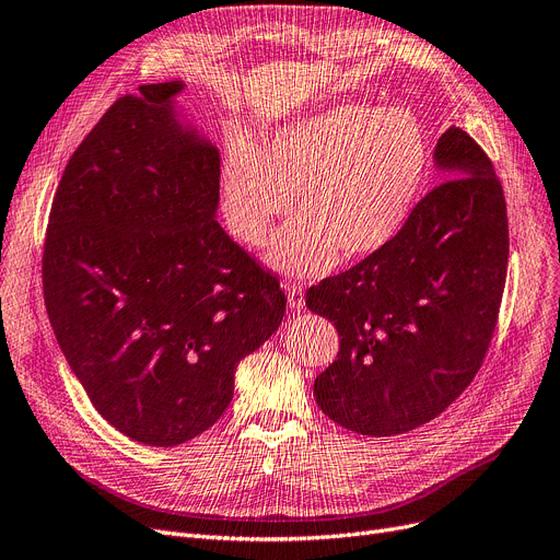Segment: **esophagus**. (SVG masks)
Returning <instances> with one entry per match:
<instances>
[{"mask_svg": "<svg viewBox=\"0 0 560 560\" xmlns=\"http://www.w3.org/2000/svg\"><path fill=\"white\" fill-rule=\"evenodd\" d=\"M285 293H288V304H290V308H293V311L304 308V288H302L300 283H288Z\"/></svg>", "mask_w": 560, "mask_h": 560, "instance_id": "esophagus-1", "label": "esophagus"}]
</instances>
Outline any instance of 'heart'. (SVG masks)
I'll return each instance as SVG.
<instances>
[{
  "instance_id": "b5f03b06",
  "label": "heart",
  "mask_w": 560,
  "mask_h": 560,
  "mask_svg": "<svg viewBox=\"0 0 560 560\" xmlns=\"http://www.w3.org/2000/svg\"><path fill=\"white\" fill-rule=\"evenodd\" d=\"M428 166L421 120L400 107L340 101L279 126L258 151L233 141L222 164L226 222L260 247L277 217L300 214L272 240L281 272L315 275L373 256L405 226Z\"/></svg>"
}]
</instances>
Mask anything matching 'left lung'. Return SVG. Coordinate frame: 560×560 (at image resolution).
Masks as SVG:
<instances>
[{
    "instance_id": "obj_1",
    "label": "left lung",
    "mask_w": 560,
    "mask_h": 560,
    "mask_svg": "<svg viewBox=\"0 0 560 560\" xmlns=\"http://www.w3.org/2000/svg\"><path fill=\"white\" fill-rule=\"evenodd\" d=\"M434 164L444 180L384 249L306 290V306L340 336L338 359L315 377V402L359 434L394 436L440 417L476 377L497 327L503 187L455 126L436 141Z\"/></svg>"
}]
</instances>
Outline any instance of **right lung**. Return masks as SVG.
Segmentation results:
<instances>
[{
  "mask_svg": "<svg viewBox=\"0 0 560 560\" xmlns=\"http://www.w3.org/2000/svg\"><path fill=\"white\" fill-rule=\"evenodd\" d=\"M183 82L118 98L68 160L43 245L57 343L101 417L178 446L233 400L283 320L279 279L214 220L220 151L176 118Z\"/></svg>",
  "mask_w": 560,
  "mask_h": 560,
  "instance_id": "add662e5",
  "label": "right lung"
}]
</instances>
